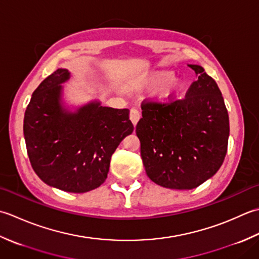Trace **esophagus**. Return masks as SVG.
I'll list each match as a JSON object with an SVG mask.
<instances>
[{"label": "esophagus", "instance_id": "esophagus-1", "mask_svg": "<svg viewBox=\"0 0 259 259\" xmlns=\"http://www.w3.org/2000/svg\"><path fill=\"white\" fill-rule=\"evenodd\" d=\"M140 118H141V114L139 110L136 108H132L130 112V119L132 120V123L134 124V126L137 124V122H139Z\"/></svg>", "mask_w": 259, "mask_h": 259}]
</instances>
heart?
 Instances as JSON below:
<instances>
[{
    "label": "heart",
    "instance_id": "b5f03b06",
    "mask_svg": "<svg viewBox=\"0 0 259 259\" xmlns=\"http://www.w3.org/2000/svg\"><path fill=\"white\" fill-rule=\"evenodd\" d=\"M142 89H152V98L157 104H167L176 99L181 94L183 82L180 79L174 78L173 72L167 69H159L147 72L140 79Z\"/></svg>",
    "mask_w": 259,
    "mask_h": 259
}]
</instances>
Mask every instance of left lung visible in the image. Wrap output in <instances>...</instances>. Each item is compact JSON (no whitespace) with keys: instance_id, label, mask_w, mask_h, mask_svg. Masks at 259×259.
<instances>
[{"instance_id":"left-lung-1","label":"left lung","mask_w":259,"mask_h":259,"mask_svg":"<svg viewBox=\"0 0 259 259\" xmlns=\"http://www.w3.org/2000/svg\"><path fill=\"white\" fill-rule=\"evenodd\" d=\"M186 98L167 104L142 103L136 125L147 177L161 187L191 190L213 177L223 165L229 137L224 97L201 66Z\"/></svg>"}]
</instances>
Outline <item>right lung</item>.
I'll list each match as a JSON object with an SVG mask.
<instances>
[{"label": "right lung", "mask_w": 259, "mask_h": 259, "mask_svg": "<svg viewBox=\"0 0 259 259\" xmlns=\"http://www.w3.org/2000/svg\"><path fill=\"white\" fill-rule=\"evenodd\" d=\"M70 72L57 69L35 89L26 107L23 133L29 160L42 181L83 193L106 180L110 159L133 133L130 110L92 102L70 113L61 105V83Z\"/></svg>", "instance_id": "right-lung-1"}]
</instances>
